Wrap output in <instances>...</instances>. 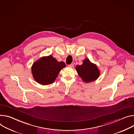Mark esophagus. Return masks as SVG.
I'll list each match as a JSON object with an SVG mask.
<instances>
[{
    "mask_svg": "<svg viewBox=\"0 0 134 134\" xmlns=\"http://www.w3.org/2000/svg\"><path fill=\"white\" fill-rule=\"evenodd\" d=\"M68 66H69V67H74V64H71L69 65Z\"/></svg>",
    "mask_w": 134,
    "mask_h": 134,
    "instance_id": "34e87169",
    "label": "esophagus"
}]
</instances>
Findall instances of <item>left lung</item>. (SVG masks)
<instances>
[{"label":"left lung","mask_w":134,"mask_h":134,"mask_svg":"<svg viewBox=\"0 0 134 134\" xmlns=\"http://www.w3.org/2000/svg\"><path fill=\"white\" fill-rule=\"evenodd\" d=\"M76 69L78 75L85 82H90L96 80L100 75V71L97 66L86 58L85 59L83 64L76 66Z\"/></svg>","instance_id":"1"}]
</instances>
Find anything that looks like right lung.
Returning a JSON list of instances; mask_svg holds the SVG:
<instances>
[{
  "label": "right lung",
  "mask_w": 134,
  "mask_h": 134,
  "mask_svg": "<svg viewBox=\"0 0 134 134\" xmlns=\"http://www.w3.org/2000/svg\"><path fill=\"white\" fill-rule=\"evenodd\" d=\"M66 67L64 62H58L51 55L41 58L34 63L31 72L35 80L42 85L53 83L60 71Z\"/></svg>",
  "instance_id": "right-lung-1"
}]
</instances>
